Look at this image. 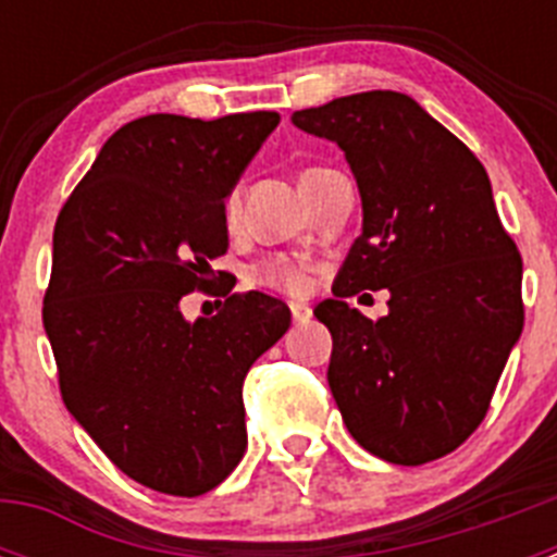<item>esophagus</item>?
Returning a JSON list of instances; mask_svg holds the SVG:
<instances>
[{
	"label": "esophagus",
	"mask_w": 557,
	"mask_h": 557,
	"mask_svg": "<svg viewBox=\"0 0 557 557\" xmlns=\"http://www.w3.org/2000/svg\"><path fill=\"white\" fill-rule=\"evenodd\" d=\"M289 312H293V321L301 326V323H307L309 318H312V309L307 307V304H289Z\"/></svg>",
	"instance_id": "34e87169"
}]
</instances>
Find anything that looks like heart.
Returning a JSON list of instances; mask_svg holds the SVG:
<instances>
[{"label":"heart","mask_w":557,"mask_h":557,"mask_svg":"<svg viewBox=\"0 0 557 557\" xmlns=\"http://www.w3.org/2000/svg\"><path fill=\"white\" fill-rule=\"evenodd\" d=\"M321 172H326V170H321V166H312V170H307L301 175V184L304 181H312L314 175H321ZM223 214H225V225H228V228H234L236 218H239V198H236V195H228V198H225ZM250 278H253L259 287L278 289V293H287V295H301V293H307V287H309L307 268H304V264L287 262V259H264V262L256 264L253 273H250Z\"/></svg>","instance_id":"1"}]
</instances>
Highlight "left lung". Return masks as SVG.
Returning <instances> with one entry per match:
<instances>
[{
  "instance_id": "8db88e82",
  "label": "left lung",
  "mask_w": 557,
  "mask_h": 557,
  "mask_svg": "<svg viewBox=\"0 0 557 557\" xmlns=\"http://www.w3.org/2000/svg\"><path fill=\"white\" fill-rule=\"evenodd\" d=\"M337 141L362 198L354 239L314 318L332 332L329 387L362 449L396 466L449 455L482 424L524 326L521 256L485 166L412 97L362 91L293 113ZM392 289L371 322L347 307Z\"/></svg>"
}]
</instances>
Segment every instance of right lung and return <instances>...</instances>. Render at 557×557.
<instances>
[{
	"instance_id": "obj_1",
	"label": "right lung",
	"mask_w": 557,
	"mask_h": 557,
	"mask_svg": "<svg viewBox=\"0 0 557 557\" xmlns=\"http://www.w3.org/2000/svg\"><path fill=\"white\" fill-rule=\"evenodd\" d=\"M275 111L150 113L102 145L58 214L44 329L63 405L131 480L172 496L218 488L248 446L243 382L289 329L264 293L189 323L181 298L228 250L223 206Z\"/></svg>"
}]
</instances>
